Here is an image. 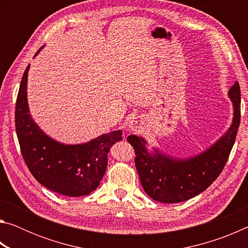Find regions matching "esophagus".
<instances>
[{"label": "esophagus", "mask_w": 248, "mask_h": 248, "mask_svg": "<svg viewBox=\"0 0 248 248\" xmlns=\"http://www.w3.org/2000/svg\"><path fill=\"white\" fill-rule=\"evenodd\" d=\"M129 129L130 131H138V130L140 129V125L137 121H131V124H129Z\"/></svg>", "instance_id": "34e87169"}]
</instances>
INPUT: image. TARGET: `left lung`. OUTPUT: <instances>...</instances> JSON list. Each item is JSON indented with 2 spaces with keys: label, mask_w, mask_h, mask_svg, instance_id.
Listing matches in <instances>:
<instances>
[{
  "label": "left lung",
  "mask_w": 248,
  "mask_h": 248,
  "mask_svg": "<svg viewBox=\"0 0 248 248\" xmlns=\"http://www.w3.org/2000/svg\"><path fill=\"white\" fill-rule=\"evenodd\" d=\"M233 120L223 136L203 152L177 158L156 148L149 149L142 137L131 134L127 141L136 152V167L146 195L155 201L177 203L204 191L219 177L228 161L241 121V90L238 82L229 91Z\"/></svg>",
  "instance_id": "8db88e82"
}]
</instances>
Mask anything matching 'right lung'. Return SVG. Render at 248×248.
Wrapping results in <instances>:
<instances>
[{"mask_svg": "<svg viewBox=\"0 0 248 248\" xmlns=\"http://www.w3.org/2000/svg\"><path fill=\"white\" fill-rule=\"evenodd\" d=\"M29 66L20 82L15 108L16 133L24 161L37 182L48 189L69 197L89 195L98 187L107 169L109 150L123 140V131L104 133L81 144H64L53 140L29 114Z\"/></svg>", "mask_w": 248, "mask_h": 248, "instance_id": "right-lung-1", "label": "right lung"}]
</instances>
